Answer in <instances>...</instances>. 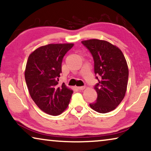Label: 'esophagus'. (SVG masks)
<instances>
[{"label":"esophagus","mask_w":151,"mask_h":151,"mask_svg":"<svg viewBox=\"0 0 151 151\" xmlns=\"http://www.w3.org/2000/svg\"><path fill=\"white\" fill-rule=\"evenodd\" d=\"M77 88H78V89H79V90H84V88H85V86H78Z\"/></svg>","instance_id":"esophagus-1"}]
</instances>
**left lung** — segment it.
<instances>
[{"label":"left lung","instance_id":"1","mask_svg":"<svg viewBox=\"0 0 151 151\" xmlns=\"http://www.w3.org/2000/svg\"><path fill=\"white\" fill-rule=\"evenodd\" d=\"M82 43L91 53L95 73L100 76L94 88L98 93L91 108L100 113H109L117 108L127 91L129 68L122 51L106 40L90 39Z\"/></svg>","mask_w":151,"mask_h":151}]
</instances>
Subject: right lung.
I'll return each instance as SVG.
<instances>
[{"label": "right lung", "mask_w": 151, "mask_h": 151, "mask_svg": "<svg viewBox=\"0 0 151 151\" xmlns=\"http://www.w3.org/2000/svg\"><path fill=\"white\" fill-rule=\"evenodd\" d=\"M74 44H49L38 47L29 55L24 78L31 98L43 112L61 114L69 106L73 90L58 85L62 61Z\"/></svg>", "instance_id": "obj_1"}]
</instances>
